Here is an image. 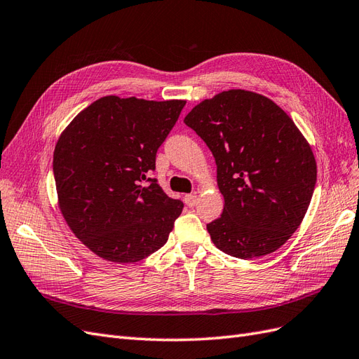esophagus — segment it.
I'll return each mask as SVG.
<instances>
[{
    "mask_svg": "<svg viewBox=\"0 0 359 359\" xmlns=\"http://www.w3.org/2000/svg\"><path fill=\"white\" fill-rule=\"evenodd\" d=\"M184 202H186V205L187 206H194L198 203V194L196 193H190V194H186V196H184Z\"/></svg>",
    "mask_w": 359,
    "mask_h": 359,
    "instance_id": "34e87169",
    "label": "esophagus"
}]
</instances>
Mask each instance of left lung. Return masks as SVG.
<instances>
[{"mask_svg": "<svg viewBox=\"0 0 359 359\" xmlns=\"http://www.w3.org/2000/svg\"><path fill=\"white\" fill-rule=\"evenodd\" d=\"M184 123L210 148L224 198L206 224L226 255L255 259L276 252L298 229L316 186V160L289 115L244 90L194 106Z\"/></svg>", "mask_w": 359, "mask_h": 359, "instance_id": "obj_1", "label": "left lung"}]
</instances>
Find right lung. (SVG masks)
<instances>
[{"instance_id": "obj_1", "label": "right lung", "mask_w": 359, "mask_h": 359, "mask_svg": "<svg viewBox=\"0 0 359 359\" xmlns=\"http://www.w3.org/2000/svg\"><path fill=\"white\" fill-rule=\"evenodd\" d=\"M184 104L102 97L60 136L53 153L60 210L97 256L132 264L166 244L184 203L149 173Z\"/></svg>"}]
</instances>
